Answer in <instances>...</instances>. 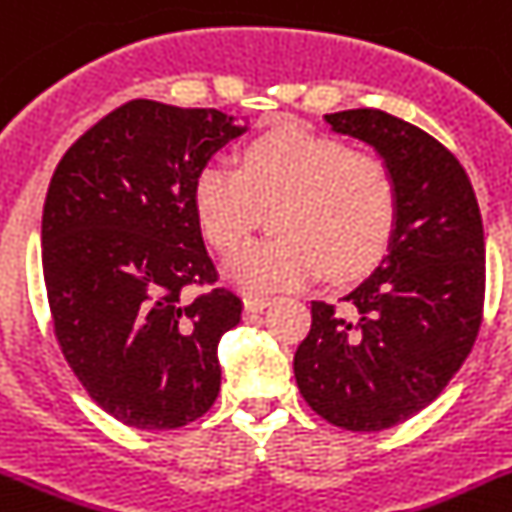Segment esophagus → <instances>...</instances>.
I'll use <instances>...</instances> for the list:
<instances>
[{
	"label": "esophagus",
	"instance_id": "1",
	"mask_svg": "<svg viewBox=\"0 0 512 512\" xmlns=\"http://www.w3.org/2000/svg\"><path fill=\"white\" fill-rule=\"evenodd\" d=\"M270 302H273V299H270V296L249 294V296H244V309H247V312H263V309L268 307Z\"/></svg>",
	"mask_w": 512,
	"mask_h": 512
}]
</instances>
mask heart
I'll return each mask as SVG.
<instances>
[{
    "label": "heart",
    "mask_w": 512,
    "mask_h": 512,
    "mask_svg": "<svg viewBox=\"0 0 512 512\" xmlns=\"http://www.w3.org/2000/svg\"><path fill=\"white\" fill-rule=\"evenodd\" d=\"M276 204L273 240L248 243L223 260V276L247 291L291 289L325 268L333 278L359 276L385 255L398 223V184L375 153L283 124L242 150L239 169L208 161L192 184L200 231L226 252Z\"/></svg>",
    "instance_id": "obj_1"
}]
</instances>
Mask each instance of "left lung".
<instances>
[{"label": "left lung", "instance_id": "obj_1", "mask_svg": "<svg viewBox=\"0 0 512 512\" xmlns=\"http://www.w3.org/2000/svg\"><path fill=\"white\" fill-rule=\"evenodd\" d=\"M325 122L388 163L398 223L388 255L343 309L312 302L294 375L325 422L380 432L427 409L471 354L484 309L482 213L458 158L414 124L377 109Z\"/></svg>", "mask_w": 512, "mask_h": 512}]
</instances>
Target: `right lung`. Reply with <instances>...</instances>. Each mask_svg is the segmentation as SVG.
Segmentation results:
<instances>
[{
  "mask_svg": "<svg viewBox=\"0 0 512 512\" xmlns=\"http://www.w3.org/2000/svg\"><path fill=\"white\" fill-rule=\"evenodd\" d=\"M247 132L218 109L137 101L93 124L59 161L41 263L64 359L127 427L176 429L216 403L218 341L242 299L218 273L192 205L197 171Z\"/></svg>",
  "mask_w": 512,
  "mask_h": 512,
  "instance_id": "obj_1",
  "label": "right lung"
}]
</instances>
